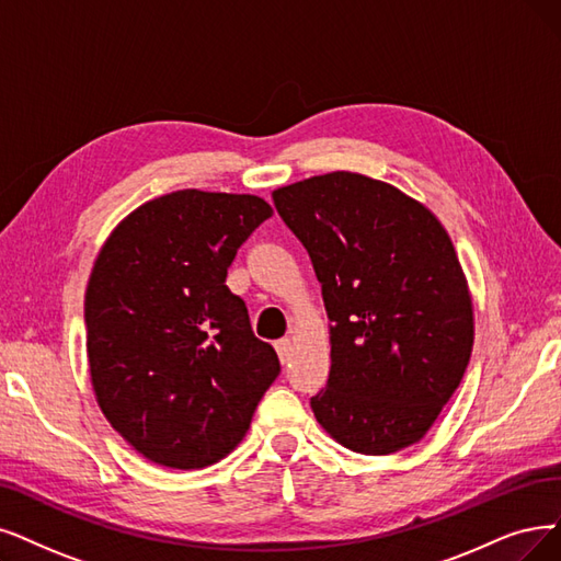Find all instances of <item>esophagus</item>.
I'll use <instances>...</instances> for the list:
<instances>
[{
  "instance_id": "1",
  "label": "esophagus",
  "mask_w": 561,
  "mask_h": 561,
  "mask_svg": "<svg viewBox=\"0 0 561 561\" xmlns=\"http://www.w3.org/2000/svg\"><path fill=\"white\" fill-rule=\"evenodd\" d=\"M276 352H278L280 364H287L289 358H293V341H289V339H280V341L276 343Z\"/></svg>"
}]
</instances>
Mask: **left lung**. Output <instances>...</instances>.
<instances>
[{
    "instance_id": "1",
    "label": "left lung",
    "mask_w": 561,
    "mask_h": 561,
    "mask_svg": "<svg viewBox=\"0 0 561 561\" xmlns=\"http://www.w3.org/2000/svg\"><path fill=\"white\" fill-rule=\"evenodd\" d=\"M322 285L331 370L310 408L366 456L416 444L458 389L474 345L472 293L454 241L412 195L335 170L274 193Z\"/></svg>"
}]
</instances>
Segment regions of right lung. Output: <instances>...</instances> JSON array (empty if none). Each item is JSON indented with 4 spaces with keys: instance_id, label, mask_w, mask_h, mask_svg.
Segmentation results:
<instances>
[{
    "instance_id": "right-lung-1",
    "label": "right lung",
    "mask_w": 561,
    "mask_h": 561,
    "mask_svg": "<svg viewBox=\"0 0 561 561\" xmlns=\"http://www.w3.org/2000/svg\"><path fill=\"white\" fill-rule=\"evenodd\" d=\"M272 214L257 195L184 188L133 209L101 245L84 293L89 382L112 428L156 465L232 454L280 373L226 285Z\"/></svg>"
}]
</instances>
